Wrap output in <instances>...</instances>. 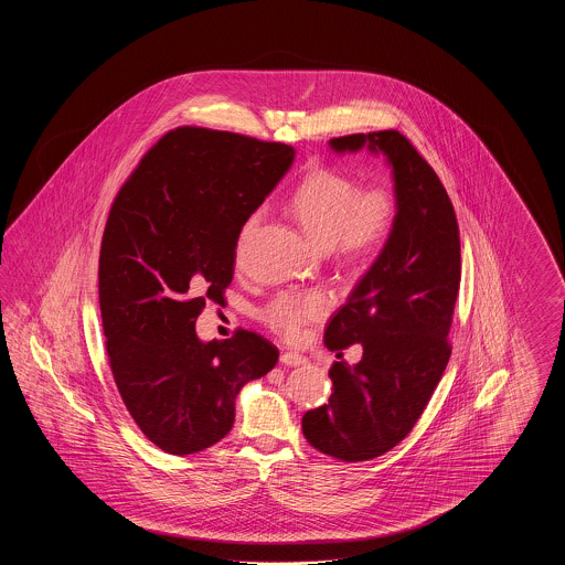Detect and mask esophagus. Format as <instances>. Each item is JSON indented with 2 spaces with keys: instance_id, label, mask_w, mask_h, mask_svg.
<instances>
[{
  "instance_id": "34e87169",
  "label": "esophagus",
  "mask_w": 565,
  "mask_h": 565,
  "mask_svg": "<svg viewBox=\"0 0 565 565\" xmlns=\"http://www.w3.org/2000/svg\"><path fill=\"white\" fill-rule=\"evenodd\" d=\"M279 362H281L284 366H305L309 360H307L305 355H300V353H295V351H284L281 358H279Z\"/></svg>"
}]
</instances>
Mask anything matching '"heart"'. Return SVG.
I'll use <instances>...</instances> for the list:
<instances>
[{
	"label": "heart",
	"mask_w": 565,
	"mask_h": 565,
	"mask_svg": "<svg viewBox=\"0 0 565 565\" xmlns=\"http://www.w3.org/2000/svg\"><path fill=\"white\" fill-rule=\"evenodd\" d=\"M290 207L311 242L320 247L334 245L343 263L360 265L375 258L390 242L398 217V194L387 182L362 186L355 175L320 169L298 184ZM258 222L260 212L245 217L237 254H242L243 243ZM328 307L330 298L320 290L281 292L263 307L260 320L295 341L307 323L322 318Z\"/></svg>",
	"instance_id": "obj_1"
}]
</instances>
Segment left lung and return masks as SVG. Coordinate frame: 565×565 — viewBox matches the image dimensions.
<instances>
[{"label": "left lung", "instance_id": "1", "mask_svg": "<svg viewBox=\"0 0 565 565\" xmlns=\"http://www.w3.org/2000/svg\"><path fill=\"white\" fill-rule=\"evenodd\" d=\"M381 152L398 194L394 233L348 302L330 318L323 343L339 362L328 375V404L302 415L311 447L341 461H366L394 449L422 417L447 369L461 279L459 228L438 175L398 131L330 139L337 152ZM363 345L350 367L342 350Z\"/></svg>", "mask_w": 565, "mask_h": 565}]
</instances>
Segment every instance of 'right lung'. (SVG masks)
<instances>
[{"instance_id":"right-lung-1","label":"right lung","mask_w":565,"mask_h":565,"mask_svg":"<svg viewBox=\"0 0 565 565\" xmlns=\"http://www.w3.org/2000/svg\"><path fill=\"white\" fill-rule=\"evenodd\" d=\"M295 161V148L178 127L146 152L109 210L99 307L109 369L139 430L171 456L222 440L235 398L277 364L265 337L237 330L203 343L205 300L233 281L243 222Z\"/></svg>"}]
</instances>
